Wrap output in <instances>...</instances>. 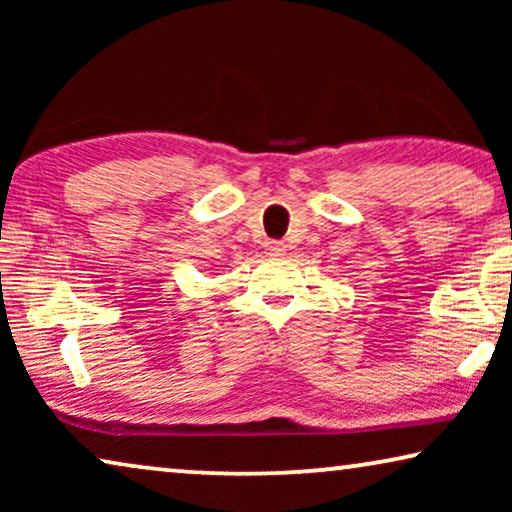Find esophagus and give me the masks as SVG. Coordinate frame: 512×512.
I'll list each match as a JSON object with an SVG mask.
<instances>
[{
	"instance_id": "1",
	"label": "esophagus",
	"mask_w": 512,
	"mask_h": 512,
	"mask_svg": "<svg viewBox=\"0 0 512 512\" xmlns=\"http://www.w3.org/2000/svg\"><path fill=\"white\" fill-rule=\"evenodd\" d=\"M265 249H268L270 256H282L286 251L284 242H268V244H265Z\"/></svg>"
}]
</instances>
